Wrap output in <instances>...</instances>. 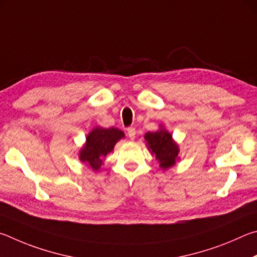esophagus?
I'll return each mask as SVG.
<instances>
[{
    "mask_svg": "<svg viewBox=\"0 0 257 257\" xmlns=\"http://www.w3.org/2000/svg\"><path fill=\"white\" fill-rule=\"evenodd\" d=\"M136 134H137L136 128H134V127H128L127 128V136H128L130 139H131V140H134V138H136Z\"/></svg>",
    "mask_w": 257,
    "mask_h": 257,
    "instance_id": "34e87169",
    "label": "esophagus"
}]
</instances>
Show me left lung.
I'll return each mask as SVG.
<instances>
[{"label": "left lung", "mask_w": 257, "mask_h": 257, "mask_svg": "<svg viewBox=\"0 0 257 257\" xmlns=\"http://www.w3.org/2000/svg\"><path fill=\"white\" fill-rule=\"evenodd\" d=\"M146 145L152 156L156 157L159 163V167L164 170L172 168L179 160V147L174 140L173 136L163 124L159 125V130L155 132H147L145 134Z\"/></svg>", "instance_id": "left-lung-1"}]
</instances>
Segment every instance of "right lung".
<instances>
[{"label":"right lung","mask_w":257,"mask_h":257,"mask_svg":"<svg viewBox=\"0 0 257 257\" xmlns=\"http://www.w3.org/2000/svg\"><path fill=\"white\" fill-rule=\"evenodd\" d=\"M125 134L120 130L111 126L109 128L96 126L88 133L85 142L79 150V159L94 172H98L103 165L108 154Z\"/></svg>","instance_id":"right-lung-1"}]
</instances>
